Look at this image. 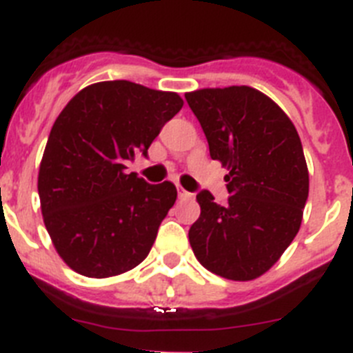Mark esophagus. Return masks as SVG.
I'll list each match as a JSON object with an SVG mask.
<instances>
[{"label":"esophagus","instance_id":"1","mask_svg":"<svg viewBox=\"0 0 353 353\" xmlns=\"http://www.w3.org/2000/svg\"><path fill=\"white\" fill-rule=\"evenodd\" d=\"M176 189H179V198L180 199H192L191 192H187L183 187H176Z\"/></svg>","mask_w":353,"mask_h":353}]
</instances>
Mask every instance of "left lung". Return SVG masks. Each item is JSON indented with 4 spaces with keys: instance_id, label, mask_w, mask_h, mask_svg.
<instances>
[{
    "instance_id": "left-lung-1",
    "label": "left lung",
    "mask_w": 353,
    "mask_h": 353,
    "mask_svg": "<svg viewBox=\"0 0 353 353\" xmlns=\"http://www.w3.org/2000/svg\"><path fill=\"white\" fill-rule=\"evenodd\" d=\"M207 136L210 157L230 173L228 203L208 191L189 230L194 256L232 281H252L281 258L299 233L310 173L297 129L276 102L251 86L185 93Z\"/></svg>"
}]
</instances>
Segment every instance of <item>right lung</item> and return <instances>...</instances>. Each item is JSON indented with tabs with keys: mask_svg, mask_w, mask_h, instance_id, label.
Here are the masks:
<instances>
[{
	"mask_svg": "<svg viewBox=\"0 0 353 353\" xmlns=\"http://www.w3.org/2000/svg\"><path fill=\"white\" fill-rule=\"evenodd\" d=\"M179 93L102 81L58 114L39 170L43 224L61 260L95 279L138 267L176 199L171 182L125 173L182 109Z\"/></svg>",
	"mask_w": 353,
	"mask_h": 353,
	"instance_id": "obj_1",
	"label": "right lung"
}]
</instances>
